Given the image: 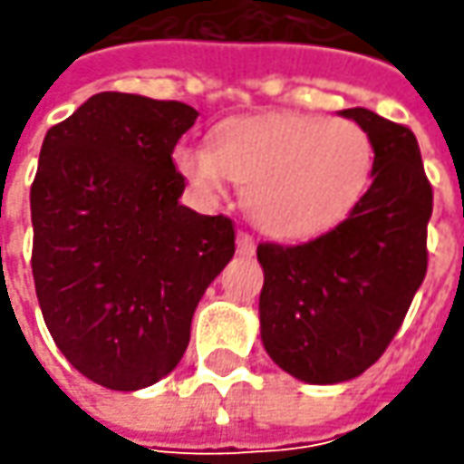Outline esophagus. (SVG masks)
<instances>
[{
  "mask_svg": "<svg viewBox=\"0 0 464 464\" xmlns=\"http://www.w3.org/2000/svg\"><path fill=\"white\" fill-rule=\"evenodd\" d=\"M237 256H242V258L256 256V240L247 232H237Z\"/></svg>",
  "mask_w": 464,
  "mask_h": 464,
  "instance_id": "obj_1",
  "label": "esophagus"
}]
</instances>
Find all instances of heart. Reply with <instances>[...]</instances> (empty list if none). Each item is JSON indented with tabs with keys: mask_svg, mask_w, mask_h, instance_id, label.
<instances>
[{
	"mask_svg": "<svg viewBox=\"0 0 464 464\" xmlns=\"http://www.w3.org/2000/svg\"><path fill=\"white\" fill-rule=\"evenodd\" d=\"M178 172L204 196L245 186V211L278 240H302L343 222L374 169V141L348 118L263 113L224 121L211 147L180 144Z\"/></svg>",
	"mask_w": 464,
	"mask_h": 464,
	"instance_id": "1",
	"label": "heart"
}]
</instances>
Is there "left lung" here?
Returning a JSON list of instances; mask_svg holds the SVG:
<instances>
[{
    "label": "left lung",
    "mask_w": 464,
    "mask_h": 464,
    "mask_svg": "<svg viewBox=\"0 0 464 464\" xmlns=\"http://www.w3.org/2000/svg\"><path fill=\"white\" fill-rule=\"evenodd\" d=\"M341 116L374 141L372 186L343 222L304 245H258L260 341L310 384L364 374L395 338L426 276L431 186L419 141L366 108Z\"/></svg>",
    "instance_id": "1"
}]
</instances>
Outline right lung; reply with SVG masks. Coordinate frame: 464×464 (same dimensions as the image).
I'll list each match as a JSON object with an SVG mask.
<instances>
[{"mask_svg":"<svg viewBox=\"0 0 464 464\" xmlns=\"http://www.w3.org/2000/svg\"><path fill=\"white\" fill-rule=\"evenodd\" d=\"M198 111L100 92L51 126L30 188L33 278L66 362L108 390L160 382L186 353L208 284L235 256V227L180 204L172 165Z\"/></svg>","mask_w":464,"mask_h":464,"instance_id":"right-lung-1","label":"right lung"}]
</instances>
